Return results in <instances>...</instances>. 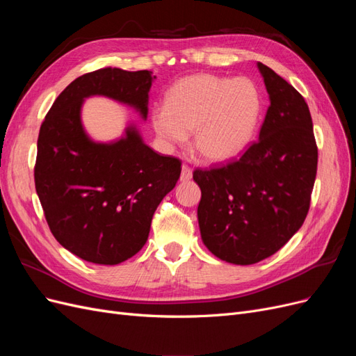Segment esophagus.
Masks as SVG:
<instances>
[{
  "label": "esophagus",
  "mask_w": 356,
  "mask_h": 356,
  "mask_svg": "<svg viewBox=\"0 0 356 356\" xmlns=\"http://www.w3.org/2000/svg\"><path fill=\"white\" fill-rule=\"evenodd\" d=\"M193 177V170L190 166L182 165L181 168V181H190Z\"/></svg>",
  "instance_id": "34e87169"
}]
</instances>
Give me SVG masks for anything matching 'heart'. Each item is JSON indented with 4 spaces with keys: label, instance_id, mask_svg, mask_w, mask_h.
I'll use <instances>...</instances> for the list:
<instances>
[{
    "label": "heart",
    "instance_id": "obj_1",
    "mask_svg": "<svg viewBox=\"0 0 356 356\" xmlns=\"http://www.w3.org/2000/svg\"><path fill=\"white\" fill-rule=\"evenodd\" d=\"M261 117V98L248 79L196 74L177 81L156 108L152 124L168 145H181L195 132V148L208 163H227L251 144Z\"/></svg>",
    "mask_w": 356,
    "mask_h": 356
}]
</instances>
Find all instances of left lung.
<instances>
[{"label": "left lung", "instance_id": "left-lung-1", "mask_svg": "<svg viewBox=\"0 0 356 356\" xmlns=\"http://www.w3.org/2000/svg\"><path fill=\"white\" fill-rule=\"evenodd\" d=\"M270 98L260 138L230 163L196 169L197 218L208 250L233 264H255L303 225L314 190L318 147L309 106L293 86L258 62Z\"/></svg>", "mask_w": 356, "mask_h": 356}]
</instances>
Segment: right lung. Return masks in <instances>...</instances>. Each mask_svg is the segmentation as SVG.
<instances>
[{
  "label": "right lung",
  "instance_id": "right-lung-1",
  "mask_svg": "<svg viewBox=\"0 0 356 356\" xmlns=\"http://www.w3.org/2000/svg\"><path fill=\"white\" fill-rule=\"evenodd\" d=\"M152 71L101 68L75 79L40 127L35 190L55 239L95 264L134 257L148 239L153 215L181 174V160L160 156L134 126L115 143H95L81 124L93 95L134 106L147 118Z\"/></svg>",
  "mask_w": 356,
  "mask_h": 356
}]
</instances>
